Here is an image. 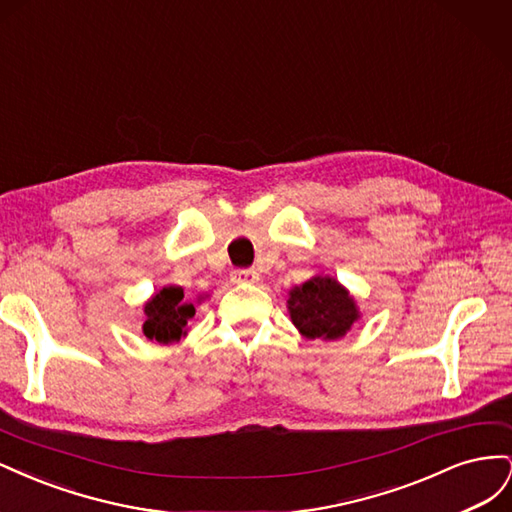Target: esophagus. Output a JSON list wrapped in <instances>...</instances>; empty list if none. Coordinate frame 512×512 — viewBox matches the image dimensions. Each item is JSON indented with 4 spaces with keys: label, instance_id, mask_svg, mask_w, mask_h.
Returning a JSON list of instances; mask_svg holds the SVG:
<instances>
[{
    "label": "esophagus",
    "instance_id": "esophagus-1",
    "mask_svg": "<svg viewBox=\"0 0 512 512\" xmlns=\"http://www.w3.org/2000/svg\"><path fill=\"white\" fill-rule=\"evenodd\" d=\"M232 282H235V284H245V282L256 284V282H260V275H258L256 269H239V271L232 273Z\"/></svg>",
    "mask_w": 512,
    "mask_h": 512
}]
</instances>
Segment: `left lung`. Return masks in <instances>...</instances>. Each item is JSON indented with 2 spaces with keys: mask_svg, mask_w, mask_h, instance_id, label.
I'll use <instances>...</instances> for the list:
<instances>
[{
  "mask_svg": "<svg viewBox=\"0 0 512 512\" xmlns=\"http://www.w3.org/2000/svg\"><path fill=\"white\" fill-rule=\"evenodd\" d=\"M286 307L292 324L305 339H322V342L342 339L361 318L359 305L350 290L333 275L324 273L290 288Z\"/></svg>",
  "mask_w": 512,
  "mask_h": 512,
  "instance_id": "left-lung-1",
  "label": "left lung"
}]
</instances>
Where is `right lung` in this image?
<instances>
[{
	"instance_id": "right-lung-1",
	"label": "right lung",
	"mask_w": 512,
	"mask_h": 512,
	"mask_svg": "<svg viewBox=\"0 0 512 512\" xmlns=\"http://www.w3.org/2000/svg\"><path fill=\"white\" fill-rule=\"evenodd\" d=\"M143 312V335L149 342L173 346L188 335V322L196 314V309L192 301L185 299L181 286H164L145 301Z\"/></svg>"
}]
</instances>
